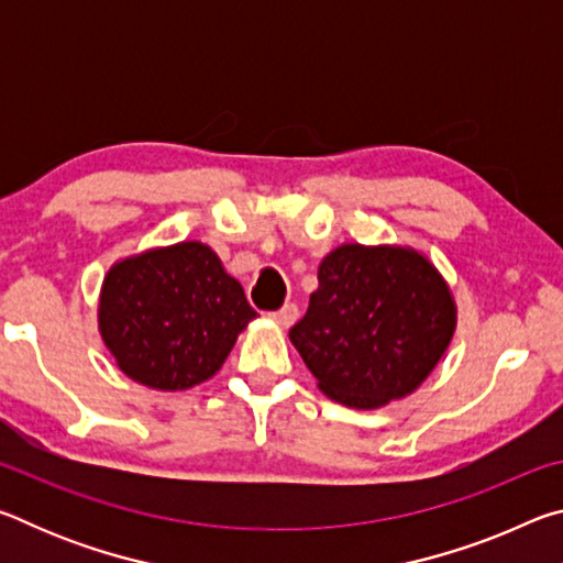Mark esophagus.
<instances>
[{
	"label": "esophagus",
	"mask_w": 563,
	"mask_h": 563,
	"mask_svg": "<svg viewBox=\"0 0 563 563\" xmlns=\"http://www.w3.org/2000/svg\"><path fill=\"white\" fill-rule=\"evenodd\" d=\"M273 320L278 322L280 328H290L292 322L298 320V305H292V302L283 305V308H280L278 312H273Z\"/></svg>",
	"instance_id": "1"
}]
</instances>
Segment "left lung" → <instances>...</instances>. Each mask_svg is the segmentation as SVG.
I'll list each match as a JSON object with an SVG mask.
<instances>
[{"mask_svg":"<svg viewBox=\"0 0 563 563\" xmlns=\"http://www.w3.org/2000/svg\"><path fill=\"white\" fill-rule=\"evenodd\" d=\"M454 330V295L424 253L342 243L322 258L318 290L290 342L322 395L377 409L432 375Z\"/></svg>","mask_w":563,"mask_h":563,"instance_id":"obj_1","label":"left lung"}]
</instances>
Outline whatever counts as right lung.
Masks as SVG:
<instances>
[{"instance_id": "right-lung-1", "label": "right lung", "mask_w": 563, "mask_h": 563, "mask_svg": "<svg viewBox=\"0 0 563 563\" xmlns=\"http://www.w3.org/2000/svg\"><path fill=\"white\" fill-rule=\"evenodd\" d=\"M97 318L123 375L178 393L211 379L258 312L211 245L180 241L113 263Z\"/></svg>"}]
</instances>
